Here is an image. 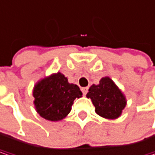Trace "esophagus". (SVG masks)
Masks as SVG:
<instances>
[{"mask_svg":"<svg viewBox=\"0 0 155 155\" xmlns=\"http://www.w3.org/2000/svg\"><path fill=\"white\" fill-rule=\"evenodd\" d=\"M81 92L83 93V95H86V94H87V92H88V88H87V87L81 88Z\"/></svg>","mask_w":155,"mask_h":155,"instance_id":"esophagus-1","label":"esophagus"}]
</instances>
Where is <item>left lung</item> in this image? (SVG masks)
<instances>
[{"label": "left lung", "instance_id": "left-lung-1", "mask_svg": "<svg viewBox=\"0 0 155 155\" xmlns=\"http://www.w3.org/2000/svg\"><path fill=\"white\" fill-rule=\"evenodd\" d=\"M87 97H91L96 113L106 119L118 118L126 106L123 94L109 77L102 78L98 85L89 89Z\"/></svg>", "mask_w": 155, "mask_h": 155}]
</instances>
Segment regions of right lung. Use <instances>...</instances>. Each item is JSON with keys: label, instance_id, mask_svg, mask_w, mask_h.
I'll use <instances>...</instances> for the list:
<instances>
[{"label": "right lung", "instance_id": "1", "mask_svg": "<svg viewBox=\"0 0 155 155\" xmlns=\"http://www.w3.org/2000/svg\"><path fill=\"white\" fill-rule=\"evenodd\" d=\"M82 93L77 85L69 83L60 73L39 81L35 87L34 97L37 113L48 120H60L71 111L74 100Z\"/></svg>", "mask_w": 155, "mask_h": 155}]
</instances>
